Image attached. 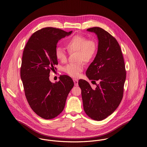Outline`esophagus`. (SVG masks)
Wrapping results in <instances>:
<instances>
[{"label":"esophagus","mask_w":147,"mask_h":147,"mask_svg":"<svg viewBox=\"0 0 147 147\" xmlns=\"http://www.w3.org/2000/svg\"><path fill=\"white\" fill-rule=\"evenodd\" d=\"M73 80H74L75 85V86H78V80L76 79H74Z\"/></svg>","instance_id":"esophagus-1"}]
</instances>
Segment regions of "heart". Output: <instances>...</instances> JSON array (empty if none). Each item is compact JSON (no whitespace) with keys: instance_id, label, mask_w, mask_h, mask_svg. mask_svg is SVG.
Instances as JSON below:
<instances>
[{"instance_id":"obj_1","label":"heart","mask_w":147,"mask_h":147,"mask_svg":"<svg viewBox=\"0 0 147 147\" xmlns=\"http://www.w3.org/2000/svg\"><path fill=\"white\" fill-rule=\"evenodd\" d=\"M69 52L77 51L78 63H70L64 67L63 71L74 78L79 77L84 69V63L89 62L94 58L97 49V42L94 39H87L82 35H76L70 38L65 44ZM57 59L64 62L67 59V54L62 48L57 47L55 50Z\"/></svg>"}]
</instances>
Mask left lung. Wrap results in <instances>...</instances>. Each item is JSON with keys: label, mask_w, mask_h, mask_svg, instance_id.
Returning <instances> with one entry per match:
<instances>
[{"label": "left lung", "mask_w": 147, "mask_h": 147, "mask_svg": "<svg viewBox=\"0 0 147 147\" xmlns=\"http://www.w3.org/2000/svg\"><path fill=\"white\" fill-rule=\"evenodd\" d=\"M87 31L97 35L98 45L96 57L88 68L86 75L92 82L99 81V84L93 89L88 82L81 79L79 85L85 113L100 121L111 115L122 100L125 65L120 46L114 37L99 27L89 28Z\"/></svg>", "instance_id": "obj_1"}]
</instances>
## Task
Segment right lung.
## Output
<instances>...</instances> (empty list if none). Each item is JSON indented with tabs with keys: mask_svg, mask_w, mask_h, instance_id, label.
Here are the masks:
<instances>
[{
	"mask_svg": "<svg viewBox=\"0 0 147 147\" xmlns=\"http://www.w3.org/2000/svg\"><path fill=\"white\" fill-rule=\"evenodd\" d=\"M72 32L43 28L31 36L23 51L20 76L25 94L32 109L45 119H53L62 113L74 85L67 75H61L55 83L49 80L50 71L55 70L58 64L55 55L57 43Z\"/></svg>",
	"mask_w": 147,
	"mask_h": 147,
	"instance_id": "right-lung-1",
	"label": "right lung"
}]
</instances>
